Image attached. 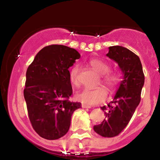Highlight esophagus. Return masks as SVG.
<instances>
[{
  "label": "esophagus",
  "instance_id": "obj_1",
  "mask_svg": "<svg viewBox=\"0 0 160 160\" xmlns=\"http://www.w3.org/2000/svg\"><path fill=\"white\" fill-rule=\"evenodd\" d=\"M82 108H91V106L90 105H87V104H82Z\"/></svg>",
  "mask_w": 160,
  "mask_h": 160
}]
</instances>
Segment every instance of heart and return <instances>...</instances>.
Here are the masks:
<instances>
[{
    "instance_id": "1",
    "label": "heart",
    "mask_w": 160,
    "mask_h": 160,
    "mask_svg": "<svg viewBox=\"0 0 160 160\" xmlns=\"http://www.w3.org/2000/svg\"><path fill=\"white\" fill-rule=\"evenodd\" d=\"M89 65L98 74L102 75V82L110 89H114L120 81V74L115 71H109V64L104 60L99 58H92L89 61ZM78 72L79 67L74 66L69 71V80L72 85L76 86L78 84ZM77 100L82 103L89 105L98 104L104 102L108 98V92L104 88L98 87L94 89H82L78 92L75 95Z\"/></svg>"
}]
</instances>
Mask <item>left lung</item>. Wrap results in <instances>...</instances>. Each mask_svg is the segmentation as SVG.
I'll use <instances>...</instances> for the list:
<instances>
[{"mask_svg":"<svg viewBox=\"0 0 160 160\" xmlns=\"http://www.w3.org/2000/svg\"><path fill=\"white\" fill-rule=\"evenodd\" d=\"M106 56L118 64L123 77L113 100L108 107L101 108L105 118L93 129L101 136L112 138L126 127L140 103L144 75L139 57L127 48L110 47Z\"/></svg>","mask_w":160,"mask_h":160,"instance_id":"obj_1","label":"left lung"}]
</instances>
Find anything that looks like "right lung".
<instances>
[{
	"label": "right lung",
	"mask_w": 160,
	"mask_h": 160,
	"mask_svg": "<svg viewBox=\"0 0 160 160\" xmlns=\"http://www.w3.org/2000/svg\"><path fill=\"white\" fill-rule=\"evenodd\" d=\"M80 58L76 49L63 45L45 47L28 68L24 97L34 131L47 140L65 135L71 116L81 108L68 100L72 94L68 68Z\"/></svg>",
	"instance_id": "1"
}]
</instances>
